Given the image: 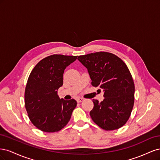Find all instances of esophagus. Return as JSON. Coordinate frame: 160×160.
Instances as JSON below:
<instances>
[{
    "instance_id": "1",
    "label": "esophagus",
    "mask_w": 160,
    "mask_h": 160,
    "mask_svg": "<svg viewBox=\"0 0 160 160\" xmlns=\"http://www.w3.org/2000/svg\"><path fill=\"white\" fill-rule=\"evenodd\" d=\"M84 100V99L83 98H78L77 99V103H81V102H82V101H83Z\"/></svg>"
}]
</instances>
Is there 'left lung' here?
Masks as SVG:
<instances>
[{"label": "left lung", "instance_id": "8db88e82", "mask_svg": "<svg viewBox=\"0 0 160 160\" xmlns=\"http://www.w3.org/2000/svg\"><path fill=\"white\" fill-rule=\"evenodd\" d=\"M88 69L91 85L104 92V99H93L90 111L92 120L105 130L122 127L128 120L134 104L135 86L132 76L125 62L108 52H97L79 56Z\"/></svg>", "mask_w": 160, "mask_h": 160}]
</instances>
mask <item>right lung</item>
<instances>
[{"instance_id":"obj_1","label":"right lung","mask_w":160,"mask_h":160,"mask_svg":"<svg viewBox=\"0 0 160 160\" xmlns=\"http://www.w3.org/2000/svg\"><path fill=\"white\" fill-rule=\"evenodd\" d=\"M77 56L52 55L34 67L26 85L25 108L31 122L44 132H59L68 123L77 101L60 99L57 91L63 84L67 67Z\"/></svg>"}]
</instances>
